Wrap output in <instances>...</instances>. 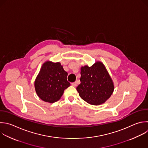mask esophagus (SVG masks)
<instances>
[{
    "label": "esophagus",
    "instance_id": "esophagus-1",
    "mask_svg": "<svg viewBox=\"0 0 148 148\" xmlns=\"http://www.w3.org/2000/svg\"><path fill=\"white\" fill-rule=\"evenodd\" d=\"M71 85L73 87H76L77 86V83L76 82H73V83H71Z\"/></svg>",
    "mask_w": 148,
    "mask_h": 148
}]
</instances>
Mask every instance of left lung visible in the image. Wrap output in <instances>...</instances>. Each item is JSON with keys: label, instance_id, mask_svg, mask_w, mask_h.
<instances>
[{"label": "left lung", "instance_id": "left-lung-1", "mask_svg": "<svg viewBox=\"0 0 148 148\" xmlns=\"http://www.w3.org/2000/svg\"><path fill=\"white\" fill-rule=\"evenodd\" d=\"M80 74L81 83L76 90L84 101L90 105H99L110 97L114 83L102 62L97 61L91 66H82Z\"/></svg>", "mask_w": 148, "mask_h": 148}]
</instances>
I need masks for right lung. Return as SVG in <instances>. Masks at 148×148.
I'll return each mask as SVG.
<instances>
[{
  "label": "right lung",
  "instance_id": "obj_1",
  "mask_svg": "<svg viewBox=\"0 0 148 148\" xmlns=\"http://www.w3.org/2000/svg\"><path fill=\"white\" fill-rule=\"evenodd\" d=\"M68 73L60 62L47 61L43 63L35 80L38 96L43 101L54 103L62 97L64 90L70 86Z\"/></svg>",
  "mask_w": 148,
  "mask_h": 148
}]
</instances>
